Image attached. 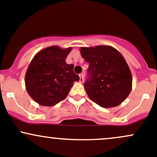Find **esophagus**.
Masks as SVG:
<instances>
[{"mask_svg":"<svg viewBox=\"0 0 157 157\" xmlns=\"http://www.w3.org/2000/svg\"><path fill=\"white\" fill-rule=\"evenodd\" d=\"M79 77H80V78H79V82H80V83H83L84 82V74L82 73L79 75Z\"/></svg>","mask_w":157,"mask_h":157,"instance_id":"obj_1","label":"esophagus"}]
</instances>
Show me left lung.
I'll return each mask as SVG.
<instances>
[{
	"label": "left lung",
	"instance_id": "obj_1",
	"mask_svg": "<svg viewBox=\"0 0 157 157\" xmlns=\"http://www.w3.org/2000/svg\"><path fill=\"white\" fill-rule=\"evenodd\" d=\"M82 57L89 63V78L85 83L88 97L103 108L122 103L132 90V78L126 60L109 45L82 47Z\"/></svg>",
	"mask_w": 157,
	"mask_h": 157
}]
</instances>
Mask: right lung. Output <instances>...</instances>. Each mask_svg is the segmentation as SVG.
<instances>
[{"instance_id": "add662e5", "label": "right lung", "mask_w": 157, "mask_h": 157, "mask_svg": "<svg viewBox=\"0 0 157 157\" xmlns=\"http://www.w3.org/2000/svg\"><path fill=\"white\" fill-rule=\"evenodd\" d=\"M72 48L57 45L47 47L33 57L25 78L27 92L39 105L53 106L68 95L79 76L73 72L74 65L66 58Z\"/></svg>"}]
</instances>
